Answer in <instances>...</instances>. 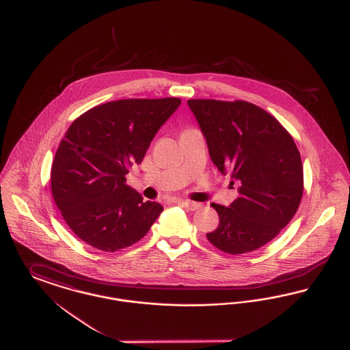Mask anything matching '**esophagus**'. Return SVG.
<instances>
[{
  "instance_id": "34e87169",
  "label": "esophagus",
  "mask_w": 350,
  "mask_h": 350,
  "mask_svg": "<svg viewBox=\"0 0 350 350\" xmlns=\"http://www.w3.org/2000/svg\"><path fill=\"white\" fill-rule=\"evenodd\" d=\"M183 203V206L191 211H196V210H200L202 207V204L198 202H193V200H180Z\"/></svg>"
}]
</instances>
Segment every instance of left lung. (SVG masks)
<instances>
[{
	"label": "left lung",
	"instance_id": "1",
	"mask_svg": "<svg viewBox=\"0 0 350 350\" xmlns=\"http://www.w3.org/2000/svg\"><path fill=\"white\" fill-rule=\"evenodd\" d=\"M187 103L213 163L240 183V196L230 207L211 204L219 226L206 237L228 254L258 250L282 231L299 207L304 186L297 144L275 118L247 100Z\"/></svg>",
	"mask_w": 350,
	"mask_h": 350
}]
</instances>
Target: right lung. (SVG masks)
Returning a JSON list of instances; mask_svg holds the SVG:
<instances>
[{
	"instance_id": "right-lung-1",
	"label": "right lung",
	"mask_w": 350,
	"mask_h": 350,
	"mask_svg": "<svg viewBox=\"0 0 350 350\" xmlns=\"http://www.w3.org/2000/svg\"><path fill=\"white\" fill-rule=\"evenodd\" d=\"M181 100H111L85 111L69 126L51 167L52 197L68 227L105 250L131 247L163 211L126 183L153 136Z\"/></svg>"
}]
</instances>
